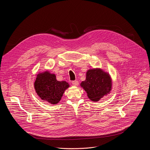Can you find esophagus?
Instances as JSON below:
<instances>
[{
	"label": "esophagus",
	"mask_w": 150,
	"mask_h": 150,
	"mask_svg": "<svg viewBox=\"0 0 150 150\" xmlns=\"http://www.w3.org/2000/svg\"><path fill=\"white\" fill-rule=\"evenodd\" d=\"M72 83L73 85H74V86H77V85H78V81H73L72 82Z\"/></svg>",
	"instance_id": "esophagus-1"
}]
</instances>
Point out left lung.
<instances>
[{"mask_svg": "<svg viewBox=\"0 0 150 150\" xmlns=\"http://www.w3.org/2000/svg\"><path fill=\"white\" fill-rule=\"evenodd\" d=\"M80 85L91 101H98L104 96L110 94L112 80L109 73L100 68H93L87 71L86 79L82 81Z\"/></svg>", "mask_w": 150, "mask_h": 150, "instance_id": "left-lung-1", "label": "left lung"}]
</instances>
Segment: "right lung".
Returning <instances> with one entry per match:
<instances>
[{"mask_svg": "<svg viewBox=\"0 0 150 150\" xmlns=\"http://www.w3.org/2000/svg\"><path fill=\"white\" fill-rule=\"evenodd\" d=\"M34 85L39 97L52 104H57L70 86L65 81H58L55 74L48 71L38 74Z\"/></svg>", "mask_w": 150, "mask_h": 150, "instance_id": "right-lung-1", "label": "right lung"}]
</instances>
